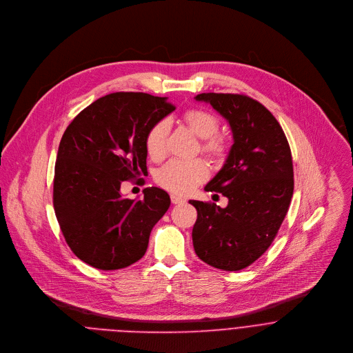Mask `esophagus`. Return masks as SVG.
Masks as SVG:
<instances>
[{"label": "esophagus", "mask_w": 353, "mask_h": 353, "mask_svg": "<svg viewBox=\"0 0 353 353\" xmlns=\"http://www.w3.org/2000/svg\"><path fill=\"white\" fill-rule=\"evenodd\" d=\"M171 203L172 204H182V203H185V199H182L176 194H171Z\"/></svg>", "instance_id": "obj_1"}]
</instances>
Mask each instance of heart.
Listing matches in <instances>:
<instances>
[{
  "instance_id": "heart-1",
  "label": "heart",
  "mask_w": 353,
  "mask_h": 353,
  "mask_svg": "<svg viewBox=\"0 0 353 353\" xmlns=\"http://www.w3.org/2000/svg\"><path fill=\"white\" fill-rule=\"evenodd\" d=\"M189 128L203 139L201 150L211 157H221L226 152L225 139L218 135L221 121L216 115L203 108H192L183 114ZM170 123L157 120L145 135V149L152 160H161L167 153ZM210 176V167L201 159H172L160 167L154 175L156 182L174 194H188Z\"/></svg>"
}]
</instances>
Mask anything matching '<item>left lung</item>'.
I'll return each mask as SVG.
<instances>
[{
	"label": "left lung",
	"instance_id": "8db88e82",
	"mask_svg": "<svg viewBox=\"0 0 353 353\" xmlns=\"http://www.w3.org/2000/svg\"><path fill=\"white\" fill-rule=\"evenodd\" d=\"M196 100L228 119L234 143L205 186L228 197V207L189 201L197 210L193 246L207 264L239 271L270 248L288 214L294 189L290 146L274 115L245 94L201 93Z\"/></svg>",
	"mask_w": 353,
	"mask_h": 353
}]
</instances>
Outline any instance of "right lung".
Masks as SVG:
<instances>
[{"label": "right lung", "mask_w": 353, "mask_h": 353, "mask_svg": "<svg viewBox=\"0 0 353 353\" xmlns=\"http://www.w3.org/2000/svg\"><path fill=\"white\" fill-rule=\"evenodd\" d=\"M174 110L165 97L118 92L92 103L64 131L53 207L65 242L86 264L119 270L145 254L170 196L152 186L143 189L142 200H130L120 194V185L148 174L145 135Z\"/></svg>", "instance_id": "right-lung-1"}]
</instances>
